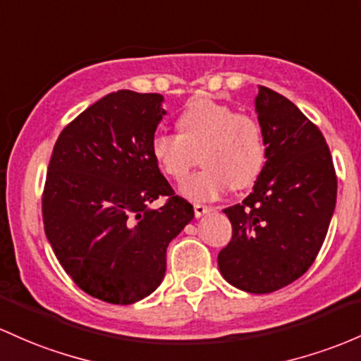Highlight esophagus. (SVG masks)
Here are the masks:
<instances>
[{
    "label": "esophagus",
    "mask_w": 361,
    "mask_h": 361,
    "mask_svg": "<svg viewBox=\"0 0 361 361\" xmlns=\"http://www.w3.org/2000/svg\"><path fill=\"white\" fill-rule=\"evenodd\" d=\"M193 211H195L197 217H200V216H204V214L211 212L212 209L207 207V205H204V204H193Z\"/></svg>",
    "instance_id": "obj_1"
}]
</instances>
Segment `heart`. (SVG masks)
Returning a JSON list of instances; mask_svg holds the SVG:
<instances>
[{
    "mask_svg": "<svg viewBox=\"0 0 361 361\" xmlns=\"http://www.w3.org/2000/svg\"><path fill=\"white\" fill-rule=\"evenodd\" d=\"M180 135L156 133L150 144L161 171L183 180L197 164L204 168L181 183L192 200H214L229 188L252 187L265 164V142L260 123L250 114L211 99L190 102L178 120Z\"/></svg>",
    "mask_w": 361,
    "mask_h": 361,
    "instance_id": "b5f03b06",
    "label": "heart"
}]
</instances>
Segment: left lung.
I'll return each mask as SVG.
<instances>
[{"instance_id":"obj_1","label":"left lung","mask_w":361,"mask_h":361,"mask_svg":"<svg viewBox=\"0 0 361 361\" xmlns=\"http://www.w3.org/2000/svg\"><path fill=\"white\" fill-rule=\"evenodd\" d=\"M255 111L265 164L250 195L224 209L233 236L217 265L229 284L264 295L314 264L334 214L338 178L326 138L290 99L260 85Z\"/></svg>"}]
</instances>
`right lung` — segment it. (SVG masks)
Masks as SVG:
<instances>
[{"instance_id":"add662e5","label":"right lung","mask_w":361,"mask_h":361,"mask_svg":"<svg viewBox=\"0 0 361 361\" xmlns=\"http://www.w3.org/2000/svg\"><path fill=\"white\" fill-rule=\"evenodd\" d=\"M162 101L133 90L99 99L63 128L47 166V241L73 283L102 302L130 305L156 290L169 241L193 219L150 150ZM159 196L165 205L150 209Z\"/></svg>"}]
</instances>
